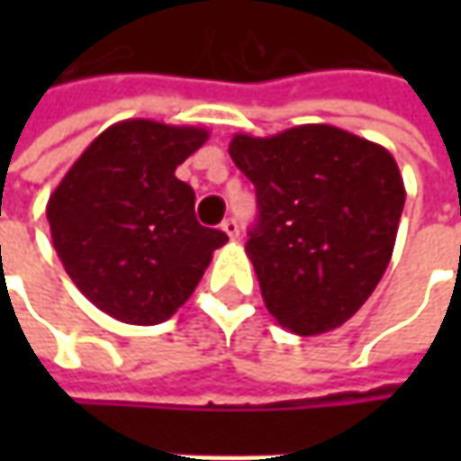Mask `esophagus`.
Wrapping results in <instances>:
<instances>
[{
  "label": "esophagus",
  "instance_id": "esophagus-1",
  "mask_svg": "<svg viewBox=\"0 0 461 461\" xmlns=\"http://www.w3.org/2000/svg\"><path fill=\"white\" fill-rule=\"evenodd\" d=\"M222 233L228 236V239H239V222L233 221V218H228V221H222Z\"/></svg>",
  "mask_w": 461,
  "mask_h": 461
}]
</instances>
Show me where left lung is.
Returning a JSON list of instances; mask_svg holds the SVG:
<instances>
[{
    "instance_id": "8db88e82",
    "label": "left lung",
    "mask_w": 461,
    "mask_h": 461,
    "mask_svg": "<svg viewBox=\"0 0 461 461\" xmlns=\"http://www.w3.org/2000/svg\"><path fill=\"white\" fill-rule=\"evenodd\" d=\"M228 153L257 186L246 254L267 310L297 336L344 326L395 249L405 186L393 153L323 122L236 133Z\"/></svg>"
}]
</instances>
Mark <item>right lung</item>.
I'll list each match as a JSON object with an SVG mask.
<instances>
[{
  "instance_id": "1",
  "label": "right lung",
  "mask_w": 461,
  "mask_h": 461,
  "mask_svg": "<svg viewBox=\"0 0 461 461\" xmlns=\"http://www.w3.org/2000/svg\"><path fill=\"white\" fill-rule=\"evenodd\" d=\"M207 138L197 125L122 120L86 146L48 197L66 275L120 323L168 321L228 240L197 222L194 189L174 174Z\"/></svg>"
}]
</instances>
